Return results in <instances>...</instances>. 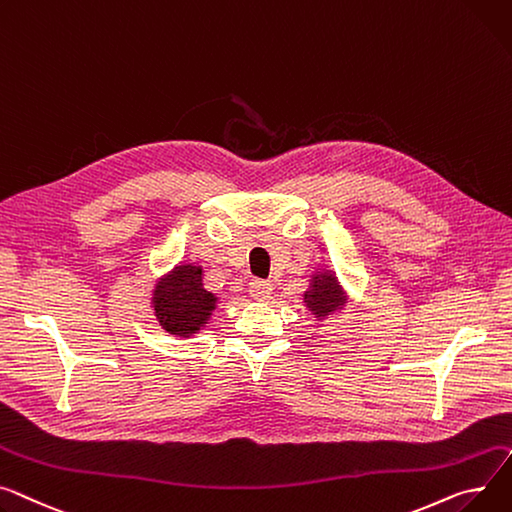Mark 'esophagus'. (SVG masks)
Returning a JSON list of instances; mask_svg holds the SVG:
<instances>
[{
	"mask_svg": "<svg viewBox=\"0 0 512 512\" xmlns=\"http://www.w3.org/2000/svg\"><path fill=\"white\" fill-rule=\"evenodd\" d=\"M271 290H274V286H271V284L265 282V280H253V282L249 284V292H251V296L257 298V300L269 298Z\"/></svg>",
	"mask_w": 512,
	"mask_h": 512,
	"instance_id": "esophagus-1",
	"label": "esophagus"
}]
</instances>
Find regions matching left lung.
Wrapping results in <instances>:
<instances>
[{"label": "left lung", "mask_w": 512, "mask_h": 512, "mask_svg": "<svg viewBox=\"0 0 512 512\" xmlns=\"http://www.w3.org/2000/svg\"><path fill=\"white\" fill-rule=\"evenodd\" d=\"M304 302L315 315L325 317L327 313L335 311L337 306H342L344 298L342 290L337 286V280L331 274H321L313 278V286L304 294Z\"/></svg>", "instance_id": "1"}]
</instances>
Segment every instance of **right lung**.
Segmentation results:
<instances>
[{"label": "right lung", "mask_w": 512, "mask_h": 512, "mask_svg": "<svg viewBox=\"0 0 512 512\" xmlns=\"http://www.w3.org/2000/svg\"><path fill=\"white\" fill-rule=\"evenodd\" d=\"M216 309V296L201 286V267L181 265L154 290V311L168 333L189 337Z\"/></svg>", "instance_id": "right-lung-1"}]
</instances>
